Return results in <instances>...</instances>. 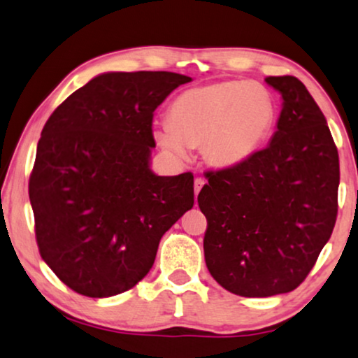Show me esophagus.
<instances>
[{
	"label": "esophagus",
	"instance_id": "obj_1",
	"mask_svg": "<svg viewBox=\"0 0 358 358\" xmlns=\"http://www.w3.org/2000/svg\"><path fill=\"white\" fill-rule=\"evenodd\" d=\"M204 178H201V176H196V178H194V194H196L198 196V193L201 192V188L204 187Z\"/></svg>",
	"mask_w": 358,
	"mask_h": 358
}]
</instances>
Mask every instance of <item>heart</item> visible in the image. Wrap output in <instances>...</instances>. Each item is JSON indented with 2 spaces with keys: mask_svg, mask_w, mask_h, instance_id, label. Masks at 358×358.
Returning a JSON list of instances; mask_svg holds the SVG:
<instances>
[{
  "mask_svg": "<svg viewBox=\"0 0 358 358\" xmlns=\"http://www.w3.org/2000/svg\"><path fill=\"white\" fill-rule=\"evenodd\" d=\"M275 116L276 101L265 85L214 82L178 94L169 121L154 124V139L178 159H187L188 145H201L209 164L232 166L259 149Z\"/></svg>",
  "mask_w": 358,
  "mask_h": 358,
  "instance_id": "1",
  "label": "heart"
}]
</instances>
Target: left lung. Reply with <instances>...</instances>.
I'll use <instances>...</instances> for the list:
<instances>
[{
	"instance_id": "8db88e82",
	"label": "left lung",
	"mask_w": 358,
	"mask_h": 358,
	"mask_svg": "<svg viewBox=\"0 0 358 358\" xmlns=\"http://www.w3.org/2000/svg\"><path fill=\"white\" fill-rule=\"evenodd\" d=\"M282 93L278 131L249 159L204 173V260L227 292L265 298L298 288L337 219L341 170L327 121L296 76H266Z\"/></svg>"
}]
</instances>
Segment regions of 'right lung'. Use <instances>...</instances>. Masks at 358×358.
<instances>
[{"mask_svg":"<svg viewBox=\"0 0 358 358\" xmlns=\"http://www.w3.org/2000/svg\"><path fill=\"white\" fill-rule=\"evenodd\" d=\"M189 76L103 73L47 119L29 178L42 260L78 294L108 298L136 287L162 236L193 208V173L157 176L152 121Z\"/></svg>","mask_w":358,"mask_h":358,"instance_id":"1","label":"right lung"}]
</instances>
